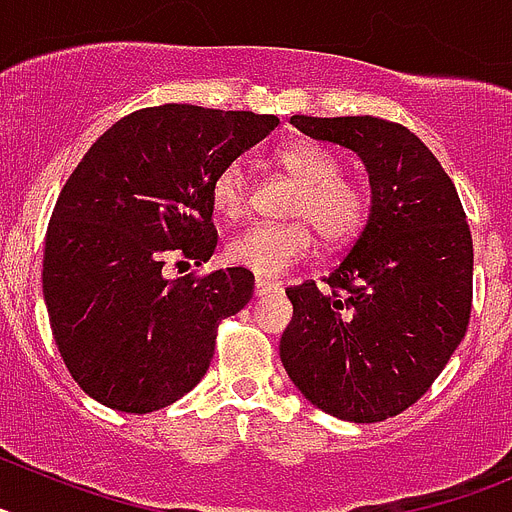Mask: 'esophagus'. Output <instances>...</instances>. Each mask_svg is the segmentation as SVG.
Instances as JSON below:
<instances>
[{
    "label": "esophagus",
    "mask_w": 512,
    "mask_h": 512,
    "mask_svg": "<svg viewBox=\"0 0 512 512\" xmlns=\"http://www.w3.org/2000/svg\"><path fill=\"white\" fill-rule=\"evenodd\" d=\"M279 284L277 282H269V279H256V284H253V292H256V297H266L271 295V292H277Z\"/></svg>",
    "instance_id": "1"
}]
</instances>
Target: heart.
I'll list each match as a JSON object with an SVG mask.
<instances>
[{"mask_svg": "<svg viewBox=\"0 0 512 512\" xmlns=\"http://www.w3.org/2000/svg\"><path fill=\"white\" fill-rule=\"evenodd\" d=\"M279 166L297 182L289 205L292 223H256L230 238L225 248L228 264L241 266L256 277L277 279L302 264L320 241L330 248L346 246L364 230L369 197L359 184L343 179V161L318 143H292L279 151ZM212 205L220 215L241 217L248 210V174L243 161H228L212 176Z\"/></svg>", "mask_w": 512, "mask_h": 512, "instance_id": "heart-1", "label": "heart"}]
</instances>
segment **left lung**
Returning <instances> with one entry per match:
<instances>
[{
	"mask_svg": "<svg viewBox=\"0 0 512 512\" xmlns=\"http://www.w3.org/2000/svg\"><path fill=\"white\" fill-rule=\"evenodd\" d=\"M315 140L359 153L372 210L341 264L287 287L279 356L297 390L351 423L400 415L428 392L472 312L474 248L449 174L423 140L379 117L292 115Z\"/></svg>",
	"mask_w": 512,
	"mask_h": 512,
	"instance_id": "obj_1",
	"label": "left lung"
}]
</instances>
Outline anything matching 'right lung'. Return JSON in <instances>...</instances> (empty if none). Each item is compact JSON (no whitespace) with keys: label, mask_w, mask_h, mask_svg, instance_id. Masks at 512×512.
Masks as SVG:
<instances>
[{"label":"right lung","mask_w":512,"mask_h":512,"mask_svg":"<svg viewBox=\"0 0 512 512\" xmlns=\"http://www.w3.org/2000/svg\"><path fill=\"white\" fill-rule=\"evenodd\" d=\"M274 115L161 104L130 112L84 153L53 207L43 295L81 390L146 415L205 377L220 320L253 297L233 269L169 279L215 253L212 176L277 128Z\"/></svg>","instance_id":"right-lung-1"}]
</instances>
